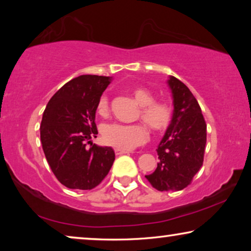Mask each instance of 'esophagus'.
I'll list each match as a JSON object with an SVG mask.
<instances>
[{
  "instance_id": "34e87169",
  "label": "esophagus",
  "mask_w": 251,
  "mask_h": 251,
  "mask_svg": "<svg viewBox=\"0 0 251 251\" xmlns=\"http://www.w3.org/2000/svg\"><path fill=\"white\" fill-rule=\"evenodd\" d=\"M114 152H115V154L116 155H122V154H128L129 152H126V151H123V150H119V149H116V150H114Z\"/></svg>"
}]
</instances>
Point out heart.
I'll return each instance as SVG.
<instances>
[{"label": "heart", "instance_id": "heart-1", "mask_svg": "<svg viewBox=\"0 0 251 251\" xmlns=\"http://www.w3.org/2000/svg\"><path fill=\"white\" fill-rule=\"evenodd\" d=\"M130 92L140 105L138 118L143 119L154 132L166 131L174 118V109L169 102L155 100L152 92L144 87H135ZM97 113L101 116L109 114V99L107 96H102L98 100ZM101 136L105 144L109 146L119 150H131L146 142L149 131L146 126L142 122L132 125L111 123L102 128Z\"/></svg>", "mask_w": 251, "mask_h": 251}]
</instances>
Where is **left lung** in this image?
<instances>
[{
	"instance_id": "1",
	"label": "left lung",
	"mask_w": 251,
	"mask_h": 251,
	"mask_svg": "<svg viewBox=\"0 0 251 251\" xmlns=\"http://www.w3.org/2000/svg\"><path fill=\"white\" fill-rule=\"evenodd\" d=\"M174 98V118L157 147L159 163L146 179L157 191L188 186L203 163L207 125L193 94L175 76L168 80Z\"/></svg>"
}]
</instances>
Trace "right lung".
<instances>
[{
  "mask_svg": "<svg viewBox=\"0 0 251 251\" xmlns=\"http://www.w3.org/2000/svg\"><path fill=\"white\" fill-rule=\"evenodd\" d=\"M108 76L81 75L52 96L41 122V143L58 180L72 190H92L107 176L115 154L111 147L91 144L97 137L98 100L109 84Z\"/></svg>",
  "mask_w": 251,
  "mask_h": 251,
  "instance_id": "obj_1",
  "label": "right lung"
}]
</instances>
